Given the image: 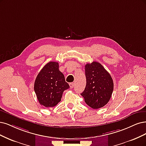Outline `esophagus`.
Segmentation results:
<instances>
[{"label":"esophagus","instance_id":"obj_1","mask_svg":"<svg viewBox=\"0 0 146 146\" xmlns=\"http://www.w3.org/2000/svg\"><path fill=\"white\" fill-rule=\"evenodd\" d=\"M69 86L71 87V88H74L75 86V83H69Z\"/></svg>","mask_w":146,"mask_h":146}]
</instances>
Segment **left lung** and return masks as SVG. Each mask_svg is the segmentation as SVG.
<instances>
[{"instance_id": "8db88e82", "label": "left lung", "mask_w": 146, "mask_h": 146, "mask_svg": "<svg viewBox=\"0 0 146 146\" xmlns=\"http://www.w3.org/2000/svg\"><path fill=\"white\" fill-rule=\"evenodd\" d=\"M86 85L81 94L84 102L94 109L106 104L113 90V80L109 73L98 62H93L85 65Z\"/></svg>"}]
</instances>
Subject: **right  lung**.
Masks as SVG:
<instances>
[{"label": "right lung", "instance_id": "obj_1", "mask_svg": "<svg viewBox=\"0 0 146 146\" xmlns=\"http://www.w3.org/2000/svg\"><path fill=\"white\" fill-rule=\"evenodd\" d=\"M57 62H50L44 67L36 78L34 89L39 103L46 108L56 106L60 101L64 90L69 88L64 76L59 71Z\"/></svg>", "mask_w": 146, "mask_h": 146}]
</instances>
